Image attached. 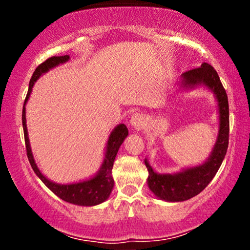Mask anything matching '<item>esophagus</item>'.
Returning a JSON list of instances; mask_svg holds the SVG:
<instances>
[{
  "mask_svg": "<svg viewBox=\"0 0 250 250\" xmlns=\"http://www.w3.org/2000/svg\"><path fill=\"white\" fill-rule=\"evenodd\" d=\"M146 123V117L141 113H135L130 119V125H133L135 129H142Z\"/></svg>",
  "mask_w": 250,
  "mask_h": 250,
  "instance_id": "esophagus-1",
  "label": "esophagus"
}]
</instances>
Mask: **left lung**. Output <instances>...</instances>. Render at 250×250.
I'll list each match as a JSON object with an SVG mask.
<instances>
[{"label": "left lung", "instance_id": "obj_1", "mask_svg": "<svg viewBox=\"0 0 250 250\" xmlns=\"http://www.w3.org/2000/svg\"><path fill=\"white\" fill-rule=\"evenodd\" d=\"M182 77L185 85L191 87L202 83L214 91L219 102L220 131L216 145L208 161L197 167L186 169L179 174L160 175L155 173L149 163L145 161L149 173V188L157 197L166 201H186L200 194L219 170L226 156L229 142L228 96L216 70L208 63H203L201 67L185 71Z\"/></svg>", "mask_w": 250, "mask_h": 250}]
</instances>
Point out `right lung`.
<instances>
[{
  "instance_id": "1",
  "label": "right lung",
  "mask_w": 250,
  "mask_h": 250,
  "mask_svg": "<svg viewBox=\"0 0 250 250\" xmlns=\"http://www.w3.org/2000/svg\"><path fill=\"white\" fill-rule=\"evenodd\" d=\"M69 60V56H51L49 59L42 62L39 67L34 71L33 76H31L29 82V89H28L27 96H25L23 110H22V125H23L24 131V142H25V150H27V156L29 160L31 168L35 171L37 176L41 179V181L47 186L48 188L53 191L54 194L57 195L60 199H62L65 202L74 203V205L79 206H96L99 203H102L103 201L108 199V196L111 193V189L114 187V180L111 176V169H113L114 160H115L117 150L121 147L123 140L127 137L128 129L125 125H120L114 129L113 133L109 136L107 143V153H105V159L103 161L102 168L100 173L93 177L91 180L83 181L80 183H74V185H56V183L51 182L48 179L43 176L41 171L37 168L35 161H34L33 154H31V149L29 145V139H28V131L27 125H25V102L29 99L31 93V88H33L34 82L42 75L43 73L48 71L50 68L55 67Z\"/></svg>"
}]
</instances>
